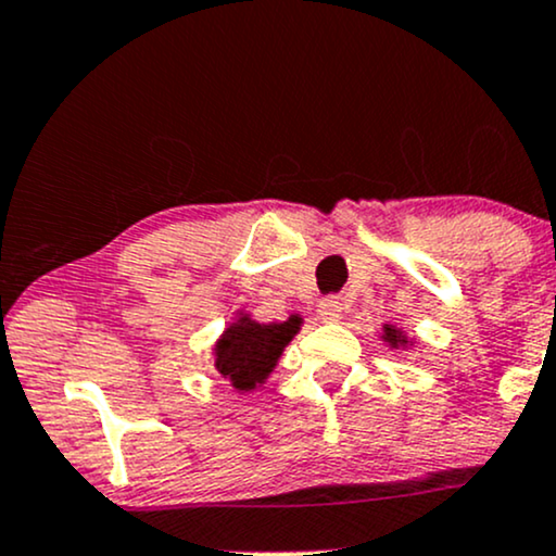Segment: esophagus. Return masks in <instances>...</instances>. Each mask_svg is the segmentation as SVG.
<instances>
[{"mask_svg": "<svg viewBox=\"0 0 556 556\" xmlns=\"http://www.w3.org/2000/svg\"><path fill=\"white\" fill-rule=\"evenodd\" d=\"M318 318L320 320H339L342 318V300L339 298H324L318 303Z\"/></svg>", "mask_w": 556, "mask_h": 556, "instance_id": "1", "label": "esophagus"}]
</instances>
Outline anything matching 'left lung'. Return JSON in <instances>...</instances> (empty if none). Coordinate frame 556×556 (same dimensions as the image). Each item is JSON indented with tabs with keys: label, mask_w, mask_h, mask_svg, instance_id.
Returning <instances> with one entry per match:
<instances>
[{
	"label": "left lung",
	"mask_w": 556,
	"mask_h": 556,
	"mask_svg": "<svg viewBox=\"0 0 556 556\" xmlns=\"http://www.w3.org/2000/svg\"><path fill=\"white\" fill-rule=\"evenodd\" d=\"M383 339H386V342L391 344V346H399V344L406 342V339L401 337V331L393 329V326H386V337H383Z\"/></svg>",
	"instance_id": "1"
}]
</instances>
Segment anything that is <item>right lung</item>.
I'll return each instance as SVG.
<instances>
[{"label":"right lung","mask_w":556,"mask_h":556,"mask_svg":"<svg viewBox=\"0 0 556 556\" xmlns=\"http://www.w3.org/2000/svg\"><path fill=\"white\" fill-rule=\"evenodd\" d=\"M300 329V318L292 316L285 324H256L251 318H240L225 331L217 342V370L230 380L238 391H253L256 383H264L266 376L277 365L279 354L292 342Z\"/></svg>","instance_id":"right-lung-1"}]
</instances>
